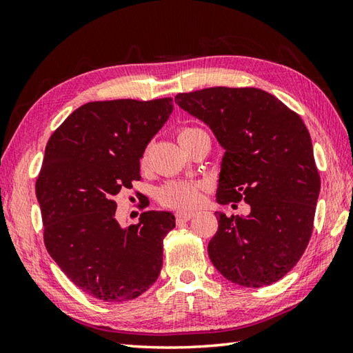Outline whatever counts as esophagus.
I'll return each instance as SVG.
<instances>
[{
  "instance_id": "obj_1",
  "label": "esophagus",
  "mask_w": 353,
  "mask_h": 353,
  "mask_svg": "<svg viewBox=\"0 0 353 353\" xmlns=\"http://www.w3.org/2000/svg\"><path fill=\"white\" fill-rule=\"evenodd\" d=\"M194 216V212H186V211H179L177 214H176V220H177V223H186V221H190L191 219Z\"/></svg>"
}]
</instances>
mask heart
Wrapping results in <instances>:
<instances>
[{
    "label": "heart",
    "instance_id": "obj_1",
    "mask_svg": "<svg viewBox=\"0 0 353 353\" xmlns=\"http://www.w3.org/2000/svg\"><path fill=\"white\" fill-rule=\"evenodd\" d=\"M200 129L196 127H185L177 133L179 142H183L186 138L191 137L192 133L199 132ZM201 186L194 182H185V181H174L165 183L159 190V200L161 203L170 208L177 209H191L196 208L200 203Z\"/></svg>",
    "mask_w": 353,
    "mask_h": 353
}]
</instances>
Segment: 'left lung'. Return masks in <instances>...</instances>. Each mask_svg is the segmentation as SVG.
<instances>
[{
    "label": "left lung",
    "instance_id": "1",
    "mask_svg": "<svg viewBox=\"0 0 353 353\" xmlns=\"http://www.w3.org/2000/svg\"><path fill=\"white\" fill-rule=\"evenodd\" d=\"M174 101L224 148L216 201L250 206L247 215L215 212L219 230L208 244L214 267L243 287L282 279L310 243L320 192L302 118L256 88H206Z\"/></svg>",
    "mask_w": 353,
    "mask_h": 353
}]
</instances>
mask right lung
<instances>
[{
	"instance_id": "right-lung-1",
	"label": "right lung",
	"mask_w": 353,
	"mask_h": 353,
	"mask_svg": "<svg viewBox=\"0 0 353 353\" xmlns=\"http://www.w3.org/2000/svg\"><path fill=\"white\" fill-rule=\"evenodd\" d=\"M171 99L92 101L51 134L36 182L50 256L86 294L132 301L159 277L168 211H145L123 228L117 194L139 181L147 144L172 112Z\"/></svg>"
}]
</instances>
